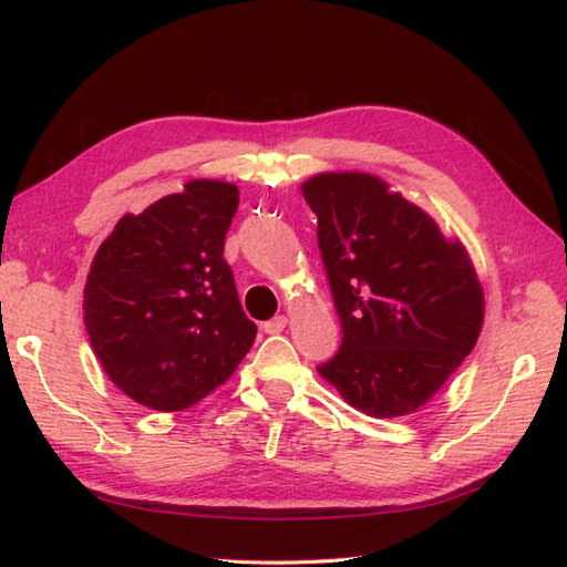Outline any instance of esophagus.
Masks as SVG:
<instances>
[{"label":"esophagus","instance_id":"34e87169","mask_svg":"<svg viewBox=\"0 0 567 567\" xmlns=\"http://www.w3.org/2000/svg\"><path fill=\"white\" fill-rule=\"evenodd\" d=\"M286 323H288V319H286L284 315H279V317H274V319L265 321V323H262V331H265V333H281V331L286 329Z\"/></svg>","mask_w":567,"mask_h":567}]
</instances>
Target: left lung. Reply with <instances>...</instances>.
<instances>
[{
    "instance_id": "obj_1",
    "label": "left lung",
    "mask_w": 567,
    "mask_h": 567,
    "mask_svg": "<svg viewBox=\"0 0 567 567\" xmlns=\"http://www.w3.org/2000/svg\"><path fill=\"white\" fill-rule=\"evenodd\" d=\"M302 196L342 331L317 371L369 416L411 414L480 336L485 300L468 252L373 175H317Z\"/></svg>"
}]
</instances>
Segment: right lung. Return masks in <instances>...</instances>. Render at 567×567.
<instances>
[{"label":"right lung","mask_w":567,"mask_h":567,"mask_svg":"<svg viewBox=\"0 0 567 567\" xmlns=\"http://www.w3.org/2000/svg\"><path fill=\"white\" fill-rule=\"evenodd\" d=\"M238 188L194 179L120 217L84 286V326L109 379L156 411H182L225 383L250 350L225 238Z\"/></svg>","instance_id":"1"}]
</instances>
